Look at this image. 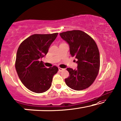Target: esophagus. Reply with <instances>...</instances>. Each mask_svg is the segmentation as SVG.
<instances>
[{"instance_id": "34e87169", "label": "esophagus", "mask_w": 121, "mask_h": 121, "mask_svg": "<svg viewBox=\"0 0 121 121\" xmlns=\"http://www.w3.org/2000/svg\"><path fill=\"white\" fill-rule=\"evenodd\" d=\"M58 69H59V72H62V71H63V70H65V69H63V68H59Z\"/></svg>"}]
</instances>
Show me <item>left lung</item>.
Instances as JSON below:
<instances>
[{
  "instance_id": "obj_1",
  "label": "left lung",
  "mask_w": 121,
  "mask_h": 121,
  "mask_svg": "<svg viewBox=\"0 0 121 121\" xmlns=\"http://www.w3.org/2000/svg\"><path fill=\"white\" fill-rule=\"evenodd\" d=\"M59 35L68 43L71 56L78 60L77 69H67L69 76L65 79L66 84L75 90L87 88L95 81L100 69V53L96 43L80 30L68 31Z\"/></svg>"
}]
</instances>
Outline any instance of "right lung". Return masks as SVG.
Wrapping results in <instances>:
<instances>
[{
    "label": "right lung",
    "mask_w": 121,
    "mask_h": 121,
    "mask_svg": "<svg viewBox=\"0 0 121 121\" xmlns=\"http://www.w3.org/2000/svg\"><path fill=\"white\" fill-rule=\"evenodd\" d=\"M58 33L34 34L27 38L18 48L15 68L22 83L31 91L42 93L52 85L53 77L58 68H47L41 59L47 54Z\"/></svg>",
    "instance_id": "right-lung-1"
}]
</instances>
